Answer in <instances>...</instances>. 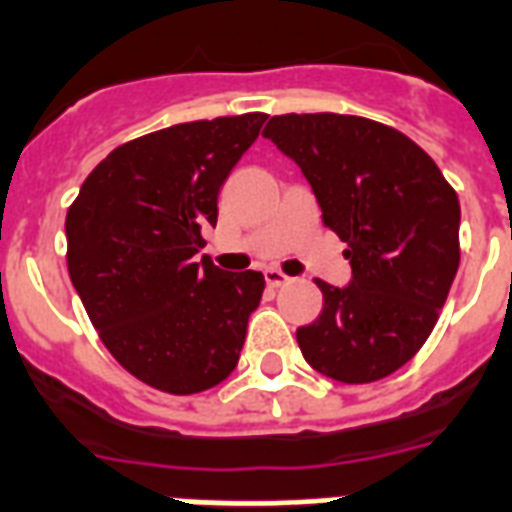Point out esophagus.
<instances>
[{"instance_id": "esophagus-1", "label": "esophagus", "mask_w": 512, "mask_h": 512, "mask_svg": "<svg viewBox=\"0 0 512 512\" xmlns=\"http://www.w3.org/2000/svg\"><path fill=\"white\" fill-rule=\"evenodd\" d=\"M263 276H265V282H268V287H282V284L290 282V276L279 271V268H265Z\"/></svg>"}]
</instances>
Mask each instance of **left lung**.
<instances>
[{
	"instance_id": "obj_1",
	"label": "left lung",
	"mask_w": 512,
	"mask_h": 512,
	"mask_svg": "<svg viewBox=\"0 0 512 512\" xmlns=\"http://www.w3.org/2000/svg\"><path fill=\"white\" fill-rule=\"evenodd\" d=\"M295 161L322 220L346 241L351 282H317L325 306L298 327L314 370L370 384L424 346L459 268V198L395 128L354 115H279L263 131Z\"/></svg>"
}]
</instances>
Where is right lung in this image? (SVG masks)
<instances>
[{
  "instance_id": "1",
  "label": "right lung",
  "mask_w": 512,
  "mask_h": 512,
  "mask_svg": "<svg viewBox=\"0 0 512 512\" xmlns=\"http://www.w3.org/2000/svg\"><path fill=\"white\" fill-rule=\"evenodd\" d=\"M263 123V112L214 117L120 144L66 212L69 276L99 338L131 376L169 395L233 373L263 298V273L195 263L220 187Z\"/></svg>"
}]
</instances>
